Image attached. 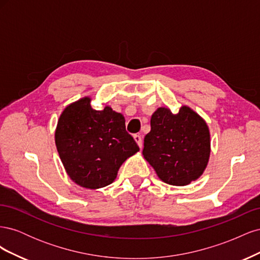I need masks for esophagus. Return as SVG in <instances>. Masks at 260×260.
I'll list each match as a JSON object with an SVG mask.
<instances>
[{"label":"esophagus","mask_w":260,"mask_h":260,"mask_svg":"<svg viewBox=\"0 0 260 260\" xmlns=\"http://www.w3.org/2000/svg\"><path fill=\"white\" fill-rule=\"evenodd\" d=\"M133 138H135V140H136V142L138 143V145H139L140 147H142V145H143L142 137H141L140 135H135V136H133Z\"/></svg>","instance_id":"34e87169"}]
</instances>
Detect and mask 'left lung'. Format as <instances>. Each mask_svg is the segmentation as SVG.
Returning <instances> with one entry per match:
<instances>
[{
	"label": "left lung",
	"mask_w": 260,
	"mask_h": 260,
	"mask_svg": "<svg viewBox=\"0 0 260 260\" xmlns=\"http://www.w3.org/2000/svg\"><path fill=\"white\" fill-rule=\"evenodd\" d=\"M144 158L158 178L171 185H187L207 167L210 135L206 121L187 106L178 114L159 107L152 115L151 131L144 138Z\"/></svg>",
	"instance_id": "obj_1"
}]
</instances>
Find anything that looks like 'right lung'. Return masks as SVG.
Listing matches in <instances>:
<instances>
[{"instance_id": "add662e5", "label": "right lung", "mask_w": 260, "mask_h": 260, "mask_svg": "<svg viewBox=\"0 0 260 260\" xmlns=\"http://www.w3.org/2000/svg\"><path fill=\"white\" fill-rule=\"evenodd\" d=\"M85 96L59 116L55 144L69 178L85 188L114 182L122 162L140 151L125 131L124 117L109 106L93 109Z\"/></svg>"}]
</instances>
